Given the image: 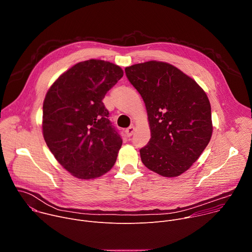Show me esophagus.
<instances>
[{"mask_svg":"<svg viewBox=\"0 0 252 252\" xmlns=\"http://www.w3.org/2000/svg\"><path fill=\"white\" fill-rule=\"evenodd\" d=\"M133 131H134V127H133V126H129V127H127V128L126 129V134L129 137V136L132 135Z\"/></svg>","mask_w":252,"mask_h":252,"instance_id":"1","label":"esophagus"}]
</instances>
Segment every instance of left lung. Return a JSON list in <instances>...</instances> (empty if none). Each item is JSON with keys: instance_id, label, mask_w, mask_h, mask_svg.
Here are the masks:
<instances>
[{"instance_id": "obj_1", "label": "left lung", "mask_w": 252, "mask_h": 252, "mask_svg": "<svg viewBox=\"0 0 252 252\" xmlns=\"http://www.w3.org/2000/svg\"><path fill=\"white\" fill-rule=\"evenodd\" d=\"M125 70L147 107L152 136L139 151L142 163L164 177L183 174L198 159L212 135L205 92L165 62L149 61Z\"/></svg>"}]
</instances>
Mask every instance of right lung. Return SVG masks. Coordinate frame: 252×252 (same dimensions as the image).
Masks as SVG:
<instances>
[{"label": "right lung", "instance_id": "add662e5", "mask_svg": "<svg viewBox=\"0 0 252 252\" xmlns=\"http://www.w3.org/2000/svg\"><path fill=\"white\" fill-rule=\"evenodd\" d=\"M123 76L120 65L92 59L66 69L47 92L45 141L59 163L79 179L99 177L116 163L123 140L101 100Z\"/></svg>", "mask_w": 252, "mask_h": 252}]
</instances>
